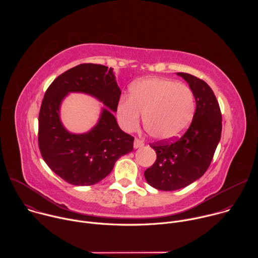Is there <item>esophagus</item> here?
<instances>
[{
	"instance_id": "1",
	"label": "esophagus",
	"mask_w": 258,
	"mask_h": 258,
	"mask_svg": "<svg viewBox=\"0 0 258 258\" xmlns=\"http://www.w3.org/2000/svg\"><path fill=\"white\" fill-rule=\"evenodd\" d=\"M144 146V142L138 138L135 139V142H134V148H141V147Z\"/></svg>"
}]
</instances>
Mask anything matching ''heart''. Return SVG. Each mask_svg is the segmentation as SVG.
Instances as JSON below:
<instances>
[{
  "label": "heart",
  "mask_w": 258,
  "mask_h": 258,
  "mask_svg": "<svg viewBox=\"0 0 258 258\" xmlns=\"http://www.w3.org/2000/svg\"><path fill=\"white\" fill-rule=\"evenodd\" d=\"M196 109L193 91L185 84L163 78H148L136 82L130 98H122L116 109L120 125L135 131L144 114V126L151 137L170 140L185 132Z\"/></svg>",
  "instance_id": "obj_1"
}]
</instances>
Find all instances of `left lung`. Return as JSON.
Here are the masks:
<instances>
[{"instance_id":"left-lung-1","label":"left lung","mask_w":258,"mask_h":258,"mask_svg":"<svg viewBox=\"0 0 258 258\" xmlns=\"http://www.w3.org/2000/svg\"><path fill=\"white\" fill-rule=\"evenodd\" d=\"M193 91L196 110L187 132L171 141L150 144L157 158L144 172L150 186L174 191L189 186L209 167L222 135V112L211 88L202 80L177 72Z\"/></svg>"}]
</instances>
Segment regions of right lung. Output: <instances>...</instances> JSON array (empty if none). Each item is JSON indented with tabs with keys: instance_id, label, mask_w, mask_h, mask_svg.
<instances>
[{
	"instance_id": "right-lung-1",
	"label": "right lung",
	"mask_w": 258,
	"mask_h": 258,
	"mask_svg": "<svg viewBox=\"0 0 258 258\" xmlns=\"http://www.w3.org/2000/svg\"><path fill=\"white\" fill-rule=\"evenodd\" d=\"M69 92L97 97L103 108L98 123L86 134H71L59 120L61 100ZM121 92L111 68L84 63L60 75L45 93L39 114V148L47 165L75 186H91L106 177L116 160L133 151L134 137L118 126L116 112Z\"/></svg>"
}]
</instances>
